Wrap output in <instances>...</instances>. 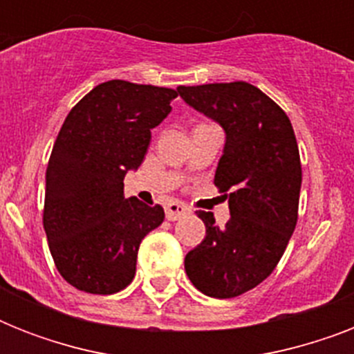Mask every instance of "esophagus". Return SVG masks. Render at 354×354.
Segmentation results:
<instances>
[{
    "label": "esophagus",
    "instance_id": "obj_1",
    "mask_svg": "<svg viewBox=\"0 0 354 354\" xmlns=\"http://www.w3.org/2000/svg\"><path fill=\"white\" fill-rule=\"evenodd\" d=\"M189 213V207L182 202H169L165 205V215L167 221H178V218H182Z\"/></svg>",
    "mask_w": 354,
    "mask_h": 354
}]
</instances>
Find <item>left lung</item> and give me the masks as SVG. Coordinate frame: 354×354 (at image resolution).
Masks as SVG:
<instances>
[{
    "mask_svg": "<svg viewBox=\"0 0 354 354\" xmlns=\"http://www.w3.org/2000/svg\"><path fill=\"white\" fill-rule=\"evenodd\" d=\"M178 93L226 133L215 185L232 215L218 227L213 213L196 211L205 236L185 255V272L205 296L236 297L274 272L296 227L301 161L294 128L248 82L180 86Z\"/></svg>",
    "mask_w": 354,
    "mask_h": 354,
    "instance_id": "8db88e82",
    "label": "left lung"
}]
</instances>
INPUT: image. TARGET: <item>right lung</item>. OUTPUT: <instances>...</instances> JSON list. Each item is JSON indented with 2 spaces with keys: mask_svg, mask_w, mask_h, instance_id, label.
<instances>
[{
  "mask_svg": "<svg viewBox=\"0 0 354 354\" xmlns=\"http://www.w3.org/2000/svg\"><path fill=\"white\" fill-rule=\"evenodd\" d=\"M178 91L108 80L80 99L64 121L46 172L44 230L58 272L90 294L132 283L145 235L160 226L161 205L124 198L150 130L171 113Z\"/></svg>",
  "mask_w": 354,
  "mask_h": 354,
  "instance_id": "add662e5",
  "label": "right lung"
}]
</instances>
